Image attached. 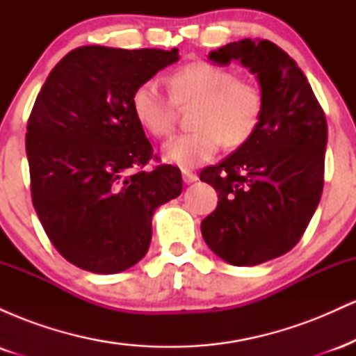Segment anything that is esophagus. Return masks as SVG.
<instances>
[{
    "label": "esophagus",
    "instance_id": "obj_1",
    "mask_svg": "<svg viewBox=\"0 0 356 356\" xmlns=\"http://www.w3.org/2000/svg\"><path fill=\"white\" fill-rule=\"evenodd\" d=\"M182 179L186 184H192V182L197 181L199 177H197V174L191 172V170H182Z\"/></svg>",
    "mask_w": 356,
    "mask_h": 356
}]
</instances>
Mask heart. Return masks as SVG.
Instances as JSON below:
<instances>
[{
	"instance_id": "1",
	"label": "heart",
	"mask_w": 356,
	"mask_h": 356,
	"mask_svg": "<svg viewBox=\"0 0 356 356\" xmlns=\"http://www.w3.org/2000/svg\"><path fill=\"white\" fill-rule=\"evenodd\" d=\"M167 93L157 79L142 81L132 95L137 120L155 137L172 132L177 105L194 107L195 130L170 138L162 147V159L169 164L191 169L209 161L226 145L246 144L259 125L264 97L259 85L241 79L234 70L209 61H194L174 72Z\"/></svg>"
}]
</instances>
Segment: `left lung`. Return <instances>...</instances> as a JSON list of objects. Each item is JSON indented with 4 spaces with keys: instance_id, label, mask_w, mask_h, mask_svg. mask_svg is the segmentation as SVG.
I'll return each mask as SVG.
<instances>
[{
    "instance_id": "left-lung-1",
    "label": "left lung",
    "mask_w": 356,
    "mask_h": 356,
    "mask_svg": "<svg viewBox=\"0 0 356 356\" xmlns=\"http://www.w3.org/2000/svg\"><path fill=\"white\" fill-rule=\"evenodd\" d=\"M209 60H236L256 75L264 107L246 144L199 175L219 192L201 232L226 263L256 266L295 248L308 227L321 197L328 127L305 73L277 44L244 38Z\"/></svg>"
}]
</instances>
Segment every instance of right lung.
<instances>
[{
  "mask_svg": "<svg viewBox=\"0 0 356 356\" xmlns=\"http://www.w3.org/2000/svg\"><path fill=\"white\" fill-rule=\"evenodd\" d=\"M177 60V48L80 47L36 97L26 127L31 199L53 246L85 271L115 275L137 264L155 209L182 192L177 167L134 172L154 150L132 95Z\"/></svg>",
  "mask_w": 356,
  "mask_h": 356,
  "instance_id": "obj_1",
  "label": "right lung"
}]
</instances>
